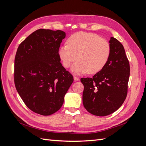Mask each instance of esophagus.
<instances>
[{
  "label": "esophagus",
  "instance_id": "34e87169",
  "mask_svg": "<svg viewBox=\"0 0 146 146\" xmlns=\"http://www.w3.org/2000/svg\"><path fill=\"white\" fill-rule=\"evenodd\" d=\"M74 80L75 82H77V81H78L79 80H80V78H79L77 77L74 76Z\"/></svg>",
  "mask_w": 146,
  "mask_h": 146
}]
</instances>
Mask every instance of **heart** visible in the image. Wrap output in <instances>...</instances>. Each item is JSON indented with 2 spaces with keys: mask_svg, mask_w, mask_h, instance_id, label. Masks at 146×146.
I'll return each instance as SVG.
<instances>
[{
  "mask_svg": "<svg viewBox=\"0 0 146 146\" xmlns=\"http://www.w3.org/2000/svg\"><path fill=\"white\" fill-rule=\"evenodd\" d=\"M110 55L109 42L98 35L88 32L73 34L68 38V44L61 46L58 49L60 59L66 68H69L77 58L71 70L78 75L100 72L107 64Z\"/></svg>",
  "mask_w": 146,
  "mask_h": 146,
  "instance_id": "1",
  "label": "heart"
}]
</instances>
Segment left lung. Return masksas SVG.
<instances>
[{
	"label": "left lung",
	"instance_id": "1",
	"mask_svg": "<svg viewBox=\"0 0 146 146\" xmlns=\"http://www.w3.org/2000/svg\"><path fill=\"white\" fill-rule=\"evenodd\" d=\"M111 55L102 70L92 78H82L83 104L91 114L105 116L116 111L124 102L130 76L129 61L125 49L117 39L111 37Z\"/></svg>",
	"mask_w": 146,
	"mask_h": 146
}]
</instances>
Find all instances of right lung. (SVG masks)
I'll use <instances>...</instances> for the list:
<instances>
[{
    "label": "right lung",
    "instance_id": "right-lung-1",
    "mask_svg": "<svg viewBox=\"0 0 146 146\" xmlns=\"http://www.w3.org/2000/svg\"><path fill=\"white\" fill-rule=\"evenodd\" d=\"M65 36L61 30L39 29L17 48L14 76L16 90L26 106L41 115H50L60 109L74 81L58 56Z\"/></svg>",
    "mask_w": 146,
    "mask_h": 146
}]
</instances>
